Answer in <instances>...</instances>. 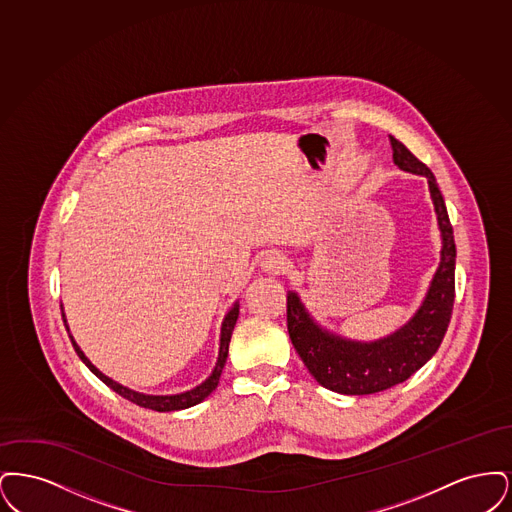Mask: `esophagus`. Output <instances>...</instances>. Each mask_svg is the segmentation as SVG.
I'll return each instance as SVG.
<instances>
[{
	"label": "esophagus",
	"instance_id": "1",
	"mask_svg": "<svg viewBox=\"0 0 512 512\" xmlns=\"http://www.w3.org/2000/svg\"><path fill=\"white\" fill-rule=\"evenodd\" d=\"M263 267L270 274H280V272H284L286 268H288V261H286V257L284 255H280V253H272V255H268L267 259L263 261Z\"/></svg>",
	"mask_w": 512,
	"mask_h": 512
}]
</instances>
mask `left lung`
<instances>
[{
	"instance_id": "8db88e82",
	"label": "left lung",
	"mask_w": 512,
	"mask_h": 512,
	"mask_svg": "<svg viewBox=\"0 0 512 512\" xmlns=\"http://www.w3.org/2000/svg\"><path fill=\"white\" fill-rule=\"evenodd\" d=\"M390 144L393 163L399 169L428 178L430 194L438 213L443 249L441 263L426 301L407 326L390 338L374 343L341 340L338 336L322 332L305 313L295 293H288L286 303L290 340L301 361L320 386L345 395H366L388 390L413 376L438 351L455 303L457 247L436 176L393 136H390Z\"/></svg>"
}]
</instances>
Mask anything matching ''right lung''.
Instances as JSON below:
<instances>
[{"label": "right lung", "instance_id": "1", "mask_svg": "<svg viewBox=\"0 0 512 512\" xmlns=\"http://www.w3.org/2000/svg\"><path fill=\"white\" fill-rule=\"evenodd\" d=\"M238 315H240V305L236 303V305L230 309V313H228L226 318H224V322H222L219 361H217V366H215L213 374H211V376H209L201 386H197L194 390L186 391V393H180V395H144V393H138V391H132L128 390V388H124L121 384L113 382L111 378H107L105 374H101L98 368L86 359V355L80 351V347L74 343L73 336H69V338L73 341V347L74 351H76V355L82 359V363H84V365L88 366V368L98 376L99 380H101L105 386H109L111 390L117 391V393L122 395L124 399L132 401V403H136V405H140V407H144V409L159 411V413H169V411H180V409L194 407V405L201 403V401H203L211 391L215 390V388L219 386L220 372H222L224 363H226V357H228V343H230V338H232V330H234V326H236ZM65 328H67V326H65Z\"/></svg>", "mask_w": 512, "mask_h": 512}]
</instances>
